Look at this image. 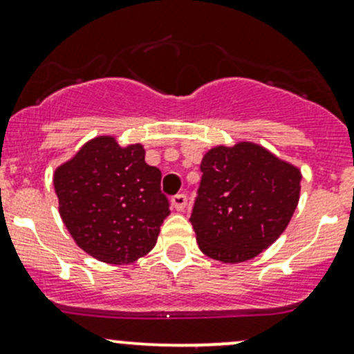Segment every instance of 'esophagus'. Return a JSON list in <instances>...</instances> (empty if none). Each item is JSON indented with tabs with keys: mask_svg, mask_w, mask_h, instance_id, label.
<instances>
[{
	"mask_svg": "<svg viewBox=\"0 0 354 354\" xmlns=\"http://www.w3.org/2000/svg\"><path fill=\"white\" fill-rule=\"evenodd\" d=\"M171 202H173V205L178 212H183L185 208H187L188 200H187V195H183V193H178V195L173 196V200H171Z\"/></svg>",
	"mask_w": 354,
	"mask_h": 354,
	"instance_id": "1",
	"label": "esophagus"
}]
</instances>
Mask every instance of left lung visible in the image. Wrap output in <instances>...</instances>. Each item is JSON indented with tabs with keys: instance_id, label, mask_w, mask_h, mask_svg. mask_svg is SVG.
I'll return each mask as SVG.
<instances>
[{
	"instance_id": "left-lung-1",
	"label": "left lung",
	"mask_w": 354,
	"mask_h": 354,
	"mask_svg": "<svg viewBox=\"0 0 354 354\" xmlns=\"http://www.w3.org/2000/svg\"><path fill=\"white\" fill-rule=\"evenodd\" d=\"M192 222L200 251L222 263L256 258L283 234L299 205L297 166L254 142L217 146L203 156Z\"/></svg>"
}]
</instances>
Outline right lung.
Returning <instances> with one entry per match:
<instances>
[{
  "label": "right lung",
  "instance_id": "1",
  "mask_svg": "<svg viewBox=\"0 0 354 354\" xmlns=\"http://www.w3.org/2000/svg\"><path fill=\"white\" fill-rule=\"evenodd\" d=\"M59 214L76 244L98 261L129 265L156 245L169 215L161 171L142 144L122 147L113 136L88 140L54 173Z\"/></svg>",
  "mask_w": 354,
  "mask_h": 354
}]
</instances>
